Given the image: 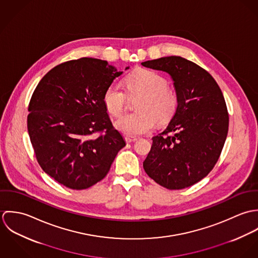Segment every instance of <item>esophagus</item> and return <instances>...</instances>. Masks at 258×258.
I'll return each mask as SVG.
<instances>
[{
	"label": "esophagus",
	"instance_id": "1",
	"mask_svg": "<svg viewBox=\"0 0 258 258\" xmlns=\"http://www.w3.org/2000/svg\"><path fill=\"white\" fill-rule=\"evenodd\" d=\"M125 141H126L127 143H133V142L137 141V138H135V137H130V136H126V137H125Z\"/></svg>",
	"mask_w": 258,
	"mask_h": 258
}]
</instances>
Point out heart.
I'll list each match as a JSON object with an SVG mask.
<instances>
[{"label":"heart","instance_id":"b5f03b06","mask_svg":"<svg viewBox=\"0 0 258 258\" xmlns=\"http://www.w3.org/2000/svg\"><path fill=\"white\" fill-rule=\"evenodd\" d=\"M129 93H143L137 103L136 112L120 117L116 128L128 136H138L149 132L156 124L168 122L178 107V96L168 85V80L162 74L149 70H139L126 78ZM106 110L119 116L126 106L127 93L116 82L108 85L103 94Z\"/></svg>","mask_w":258,"mask_h":258}]
</instances>
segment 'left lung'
Segmentation results:
<instances>
[{
	"instance_id": "8db88e82",
	"label": "left lung",
	"mask_w": 258,
	"mask_h": 258,
	"mask_svg": "<svg viewBox=\"0 0 258 258\" xmlns=\"http://www.w3.org/2000/svg\"><path fill=\"white\" fill-rule=\"evenodd\" d=\"M141 64L169 74L178 96L167 128L152 138L144 170L169 189L190 186L213 170L227 136L228 113L221 88L207 71L181 56Z\"/></svg>"
}]
</instances>
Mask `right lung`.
<instances>
[{
	"label": "right lung",
	"instance_id": "right-lung-1",
	"mask_svg": "<svg viewBox=\"0 0 258 258\" xmlns=\"http://www.w3.org/2000/svg\"><path fill=\"white\" fill-rule=\"evenodd\" d=\"M122 74L106 60L82 57L56 66L38 82L28 131L39 166L59 184L84 189L98 183L125 147L103 103L105 89Z\"/></svg>",
	"mask_w": 258,
	"mask_h": 258
}]
</instances>
